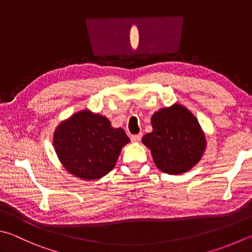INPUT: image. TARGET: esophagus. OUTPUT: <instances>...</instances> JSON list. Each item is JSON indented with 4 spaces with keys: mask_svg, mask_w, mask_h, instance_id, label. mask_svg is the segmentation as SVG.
Segmentation results:
<instances>
[{
    "mask_svg": "<svg viewBox=\"0 0 252 252\" xmlns=\"http://www.w3.org/2000/svg\"><path fill=\"white\" fill-rule=\"evenodd\" d=\"M141 137H142V134L134 135V136H131V140L134 142H139L141 140Z\"/></svg>",
    "mask_w": 252,
    "mask_h": 252,
    "instance_id": "34e87169",
    "label": "esophagus"
}]
</instances>
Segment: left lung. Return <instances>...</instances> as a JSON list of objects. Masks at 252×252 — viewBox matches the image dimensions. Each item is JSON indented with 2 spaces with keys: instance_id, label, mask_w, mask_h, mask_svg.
Masks as SVG:
<instances>
[{
  "instance_id": "left-lung-1",
  "label": "left lung",
  "mask_w": 252,
  "mask_h": 252,
  "mask_svg": "<svg viewBox=\"0 0 252 252\" xmlns=\"http://www.w3.org/2000/svg\"><path fill=\"white\" fill-rule=\"evenodd\" d=\"M153 131L141 142L150 150L157 168L168 174H181L200 162L206 149V137L197 118L174 103L160 108L151 117Z\"/></svg>"
}]
</instances>
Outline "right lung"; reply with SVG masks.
<instances>
[{
    "mask_svg": "<svg viewBox=\"0 0 252 252\" xmlns=\"http://www.w3.org/2000/svg\"><path fill=\"white\" fill-rule=\"evenodd\" d=\"M52 141L63 167L74 177L92 181L114 169L130 139L123 128H114L107 117L85 108L61 122Z\"/></svg>",
    "mask_w": 252,
    "mask_h": 252,
    "instance_id": "obj_1",
    "label": "right lung"
}]
</instances>
